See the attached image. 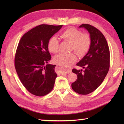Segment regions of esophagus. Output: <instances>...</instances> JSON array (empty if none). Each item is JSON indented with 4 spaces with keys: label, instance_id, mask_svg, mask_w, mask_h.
<instances>
[{
    "label": "esophagus",
    "instance_id": "obj_1",
    "mask_svg": "<svg viewBox=\"0 0 124 124\" xmlns=\"http://www.w3.org/2000/svg\"><path fill=\"white\" fill-rule=\"evenodd\" d=\"M59 68V67L58 66H56V68H56V71L58 75H65V74H68V73H69L71 72V71L70 70H66V71L59 70H58Z\"/></svg>",
    "mask_w": 124,
    "mask_h": 124
}]
</instances>
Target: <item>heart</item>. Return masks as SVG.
Instances as JSON below:
<instances>
[{
    "label": "heart",
    "mask_w": 124,
    "mask_h": 124,
    "mask_svg": "<svg viewBox=\"0 0 124 124\" xmlns=\"http://www.w3.org/2000/svg\"><path fill=\"white\" fill-rule=\"evenodd\" d=\"M60 37L71 43L70 51H75L79 56L85 55L90 48L91 36L88 33H82L75 28H69L60 35ZM59 43L56 37H52L48 42V48L52 53H56L59 51ZM74 53H60L54 57V61L63 68L70 67L76 61Z\"/></svg>",
    "instance_id": "b5f03b06"
}]
</instances>
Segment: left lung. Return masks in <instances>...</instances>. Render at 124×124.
Instances as JSON below:
<instances>
[{
  "label": "left lung",
  "instance_id": "left-lung-1",
  "mask_svg": "<svg viewBox=\"0 0 124 124\" xmlns=\"http://www.w3.org/2000/svg\"><path fill=\"white\" fill-rule=\"evenodd\" d=\"M79 28L88 31L91 38L90 48L77 65L85 69H72L77 79L71 84L76 93L86 95L92 93L100 86L109 71L110 51L104 35L97 29L88 24H82Z\"/></svg>",
  "mask_w": 124,
  "mask_h": 124
}]
</instances>
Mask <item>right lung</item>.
Returning <instances> with one entry per match:
<instances>
[{
	"instance_id": "right-lung-1",
	"label": "right lung",
	"mask_w": 124,
	"mask_h": 124,
	"mask_svg": "<svg viewBox=\"0 0 124 124\" xmlns=\"http://www.w3.org/2000/svg\"><path fill=\"white\" fill-rule=\"evenodd\" d=\"M62 26L38 25L25 33L18 43L15 69L23 85L36 96L46 95L54 87L57 77L56 65L48 64L51 59L48 42Z\"/></svg>"
}]
</instances>
